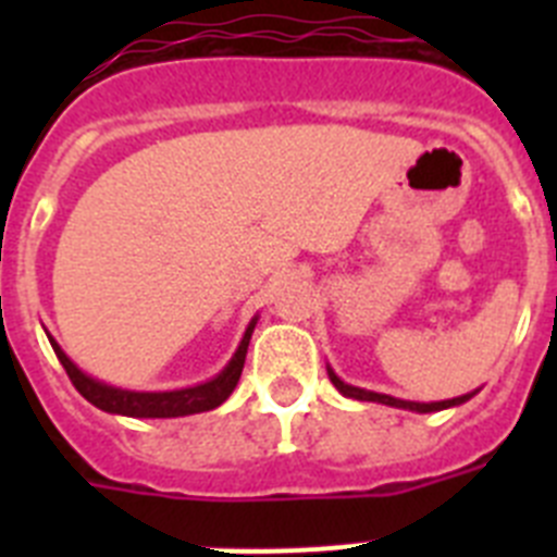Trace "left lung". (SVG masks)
Instances as JSON below:
<instances>
[{"label":"left lung","instance_id":"obj_1","mask_svg":"<svg viewBox=\"0 0 557 557\" xmlns=\"http://www.w3.org/2000/svg\"><path fill=\"white\" fill-rule=\"evenodd\" d=\"M329 379H332V385L337 387L343 396L348 398H359V401H376V405H391V407H405V410H416V412H435V410H446V407H455V405H462V401H469L474 393H466V396H457V398H449V401H432V405H421V401H401V398H393V396H385V393H373V391H362V387H354V385H346L343 379L337 376L334 371H329Z\"/></svg>","mask_w":557,"mask_h":557}]
</instances>
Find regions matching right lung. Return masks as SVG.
<instances>
[{
  "label": "right lung",
  "mask_w": 557,
  "mask_h": 557,
  "mask_svg": "<svg viewBox=\"0 0 557 557\" xmlns=\"http://www.w3.org/2000/svg\"><path fill=\"white\" fill-rule=\"evenodd\" d=\"M256 321L250 323L248 332H245L243 343L236 348L234 359L228 362L220 376H214L211 382L198 387H184V391H166V393H133V391H120V387H108L97 379L86 376L81 368L61 351L55 339L49 337L52 348H55L58 359H61L63 371L69 373L72 385L77 387L86 401H91L95 407L106 412H116V416H131V418H178V416H191V412H206L214 410L225 401V398L234 393L236 382L243 376L245 368V354H248L250 334H253Z\"/></svg>",
  "instance_id": "1"
}]
</instances>
